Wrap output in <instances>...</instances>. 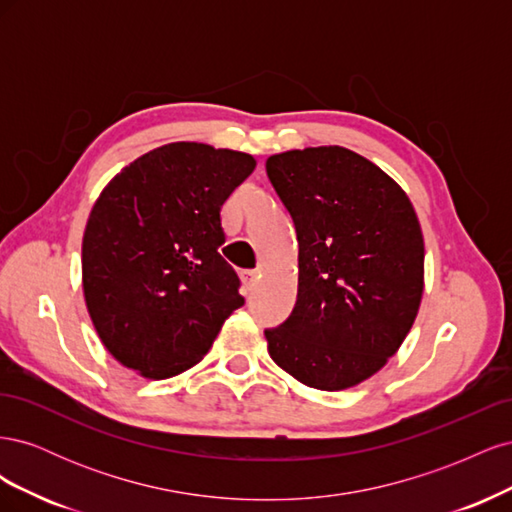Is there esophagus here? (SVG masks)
Listing matches in <instances>:
<instances>
[{"label": "esophagus", "instance_id": "1", "mask_svg": "<svg viewBox=\"0 0 512 512\" xmlns=\"http://www.w3.org/2000/svg\"><path fill=\"white\" fill-rule=\"evenodd\" d=\"M241 280H243V286H245V292H252L256 282H258V271L254 269H247V271H241Z\"/></svg>", "mask_w": 512, "mask_h": 512}]
</instances>
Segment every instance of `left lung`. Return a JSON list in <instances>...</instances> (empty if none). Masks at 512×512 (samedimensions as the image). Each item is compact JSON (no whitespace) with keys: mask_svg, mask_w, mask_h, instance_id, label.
Wrapping results in <instances>:
<instances>
[{"mask_svg":"<svg viewBox=\"0 0 512 512\" xmlns=\"http://www.w3.org/2000/svg\"><path fill=\"white\" fill-rule=\"evenodd\" d=\"M267 175L299 241L297 303L265 329L269 354L312 389H350L412 329L423 297L421 224L406 192L344 147L277 153Z\"/></svg>","mask_w":512,"mask_h":512,"instance_id":"1","label":"left lung"}]
</instances>
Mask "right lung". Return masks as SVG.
Here are the masks:
<instances>
[{
	"mask_svg": "<svg viewBox=\"0 0 512 512\" xmlns=\"http://www.w3.org/2000/svg\"><path fill=\"white\" fill-rule=\"evenodd\" d=\"M256 168L247 153L170 143L106 185L83 237V290L106 350L164 380L209 352L245 301L220 256V211Z\"/></svg>",
	"mask_w": 512,
	"mask_h": 512,
	"instance_id": "add662e5",
	"label": "right lung"
}]
</instances>
